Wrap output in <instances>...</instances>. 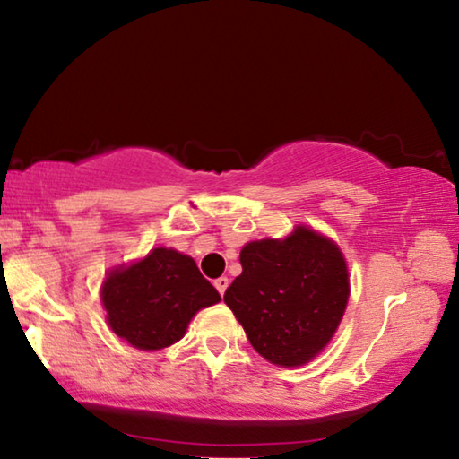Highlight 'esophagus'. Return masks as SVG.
I'll list each match as a JSON object with an SVG mask.
<instances>
[{"label":"esophagus","instance_id":"34e87169","mask_svg":"<svg viewBox=\"0 0 459 459\" xmlns=\"http://www.w3.org/2000/svg\"><path fill=\"white\" fill-rule=\"evenodd\" d=\"M214 287H216V290H219L221 295H224V291H227V287H229V277L214 279Z\"/></svg>","mask_w":459,"mask_h":459}]
</instances>
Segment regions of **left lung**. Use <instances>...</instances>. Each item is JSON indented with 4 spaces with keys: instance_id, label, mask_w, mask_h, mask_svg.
Instances as JSON below:
<instances>
[{
    "instance_id": "obj_1",
    "label": "left lung",
    "mask_w": 459,
    "mask_h": 459,
    "mask_svg": "<svg viewBox=\"0 0 459 459\" xmlns=\"http://www.w3.org/2000/svg\"><path fill=\"white\" fill-rule=\"evenodd\" d=\"M240 273L224 291L248 342L263 359L299 367L328 344L348 304L340 248L298 227L283 240H255L240 251Z\"/></svg>"
}]
</instances>
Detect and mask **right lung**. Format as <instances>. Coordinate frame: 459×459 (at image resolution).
<instances>
[{
	"instance_id": "1",
	"label": "right lung",
	"mask_w": 459,
	"mask_h": 459,
	"mask_svg": "<svg viewBox=\"0 0 459 459\" xmlns=\"http://www.w3.org/2000/svg\"><path fill=\"white\" fill-rule=\"evenodd\" d=\"M221 301L190 257L153 248L135 265L108 273L103 285L107 322L142 351H160L184 336L192 316Z\"/></svg>"
}]
</instances>
